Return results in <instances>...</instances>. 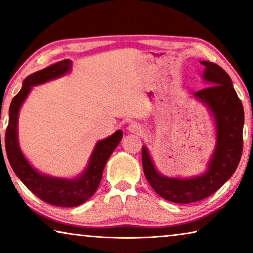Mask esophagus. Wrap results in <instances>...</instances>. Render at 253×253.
<instances>
[{"label": "esophagus", "mask_w": 253, "mask_h": 253, "mask_svg": "<svg viewBox=\"0 0 253 253\" xmlns=\"http://www.w3.org/2000/svg\"><path fill=\"white\" fill-rule=\"evenodd\" d=\"M127 131L131 133H136V134H140L141 132H143V127H141V126H139L138 123H131L129 124V126H127Z\"/></svg>", "instance_id": "1"}]
</instances>
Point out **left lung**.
<instances>
[{"instance_id": "8db88e82", "label": "left lung", "mask_w": 253, "mask_h": 253, "mask_svg": "<svg viewBox=\"0 0 253 253\" xmlns=\"http://www.w3.org/2000/svg\"><path fill=\"white\" fill-rule=\"evenodd\" d=\"M207 87L193 98L209 108L215 126V147L203 174L192 177H168L157 170L147 147L141 148L145 177L159 196L176 204H190L207 198L231 177L243 151L244 109L233 82L215 63L200 61Z\"/></svg>"}]
</instances>
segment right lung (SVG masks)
Masks as SVG:
<instances>
[{
	"mask_svg": "<svg viewBox=\"0 0 253 253\" xmlns=\"http://www.w3.org/2000/svg\"><path fill=\"white\" fill-rule=\"evenodd\" d=\"M71 67L72 62L70 60H63L27 76L23 82L22 89L10 103L9 123L5 132L6 157L15 174L26 188L41 200L61 207L82 205L94 195L101 181L103 168L123 137L122 130H117L108 138L99 140L84 171L74 178L55 177L38 171L25 158L18 141L19 109L22 108V105L33 86L41 85L69 74Z\"/></svg>",
	"mask_w": 253,
	"mask_h": 253,
	"instance_id": "1",
	"label": "right lung"
}]
</instances>
